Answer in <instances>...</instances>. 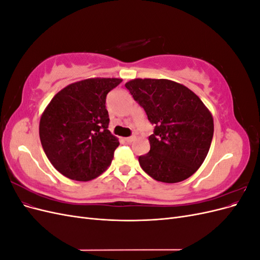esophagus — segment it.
Instances as JSON below:
<instances>
[{"label":"esophagus","instance_id":"esophagus-1","mask_svg":"<svg viewBox=\"0 0 260 260\" xmlns=\"http://www.w3.org/2000/svg\"><path fill=\"white\" fill-rule=\"evenodd\" d=\"M136 140V137L133 136V137H128V138H123V141L124 142H127V143H131L132 141H135Z\"/></svg>","mask_w":260,"mask_h":260}]
</instances>
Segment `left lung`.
<instances>
[{"label":"left lung","mask_w":260,"mask_h":260,"mask_svg":"<svg viewBox=\"0 0 260 260\" xmlns=\"http://www.w3.org/2000/svg\"><path fill=\"white\" fill-rule=\"evenodd\" d=\"M155 124L151 149L139 157L146 174L165 183L181 182L205 160L214 136V118L185 85L168 79L137 78L124 84Z\"/></svg>","instance_id":"1"}]
</instances>
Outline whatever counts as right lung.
Wrapping results in <instances>:
<instances>
[{"mask_svg":"<svg viewBox=\"0 0 260 260\" xmlns=\"http://www.w3.org/2000/svg\"><path fill=\"white\" fill-rule=\"evenodd\" d=\"M119 78H90L54 95L40 118L39 135L54 168L76 181L95 179L111 166L118 138L108 128L107 93Z\"/></svg>","mask_w":260,"mask_h":260,"instance_id":"1","label":"right lung"}]
</instances>
